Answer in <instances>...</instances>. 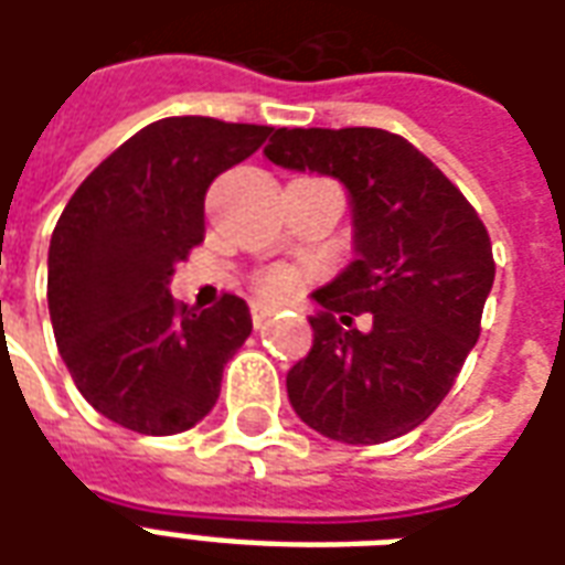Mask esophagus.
Returning <instances> with one entry per match:
<instances>
[{"label":"esophagus","instance_id":"obj_1","mask_svg":"<svg viewBox=\"0 0 565 565\" xmlns=\"http://www.w3.org/2000/svg\"><path fill=\"white\" fill-rule=\"evenodd\" d=\"M250 320H254V327H266L271 320V308L263 306V302H254L250 306Z\"/></svg>","mask_w":565,"mask_h":565}]
</instances>
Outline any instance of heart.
<instances>
[{
	"label": "heart",
	"instance_id": "obj_1",
	"mask_svg": "<svg viewBox=\"0 0 565 565\" xmlns=\"http://www.w3.org/2000/svg\"><path fill=\"white\" fill-rule=\"evenodd\" d=\"M257 290L269 299H284V296L294 290V275L284 269H269L263 271L257 278Z\"/></svg>",
	"mask_w": 565,
	"mask_h": 565
}]
</instances>
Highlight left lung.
<instances>
[{"label":"left lung","instance_id":"obj_1","mask_svg":"<svg viewBox=\"0 0 565 565\" xmlns=\"http://www.w3.org/2000/svg\"><path fill=\"white\" fill-rule=\"evenodd\" d=\"M275 166L339 178L356 259L315 290V344L287 372L294 412L320 436L379 445L412 433L448 396L481 335L497 263L487 226L436 162L372 127L278 129ZM373 315V330L350 327Z\"/></svg>","mask_w":565,"mask_h":565}]
</instances>
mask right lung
Here are the masks:
<instances>
[{
	"mask_svg": "<svg viewBox=\"0 0 565 565\" xmlns=\"http://www.w3.org/2000/svg\"><path fill=\"white\" fill-rule=\"evenodd\" d=\"M271 127L162 117L93 169L47 250L54 339L87 403L141 436L209 415L226 360L250 335L245 299L205 311L169 294L174 263L205 238L211 181L247 160Z\"/></svg>",
	"mask_w": 565,
	"mask_h": 565,
	"instance_id": "1",
	"label": "right lung"
}]
</instances>
